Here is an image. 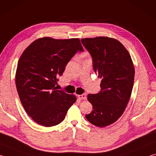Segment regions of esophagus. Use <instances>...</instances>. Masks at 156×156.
Returning a JSON list of instances; mask_svg holds the SVG:
<instances>
[{
    "instance_id": "esophagus-1",
    "label": "esophagus",
    "mask_w": 156,
    "mask_h": 156,
    "mask_svg": "<svg viewBox=\"0 0 156 156\" xmlns=\"http://www.w3.org/2000/svg\"><path fill=\"white\" fill-rule=\"evenodd\" d=\"M78 98L80 100H85L86 99V94H81V95H78Z\"/></svg>"
}]
</instances>
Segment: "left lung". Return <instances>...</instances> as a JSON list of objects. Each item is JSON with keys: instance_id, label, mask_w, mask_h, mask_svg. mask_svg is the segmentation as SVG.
<instances>
[{"instance_id": "8db88e82", "label": "left lung", "mask_w": 156, "mask_h": 156, "mask_svg": "<svg viewBox=\"0 0 156 156\" xmlns=\"http://www.w3.org/2000/svg\"><path fill=\"white\" fill-rule=\"evenodd\" d=\"M81 42L91 54L94 72L102 79L100 92L88 95L94 109L85 117L92 125L104 127L114 123L125 112L135 69L129 53L115 39L100 36Z\"/></svg>"}]
</instances>
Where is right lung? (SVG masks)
<instances>
[{
	"label": "right lung",
	"instance_id": "obj_1",
	"mask_svg": "<svg viewBox=\"0 0 156 156\" xmlns=\"http://www.w3.org/2000/svg\"><path fill=\"white\" fill-rule=\"evenodd\" d=\"M78 38H38L21 55L16 73V85L27 114L39 125L52 126L64 120L76 98L56 84L66 65L78 51H83Z\"/></svg>",
	"mask_w": 156,
	"mask_h": 156
}]
</instances>
